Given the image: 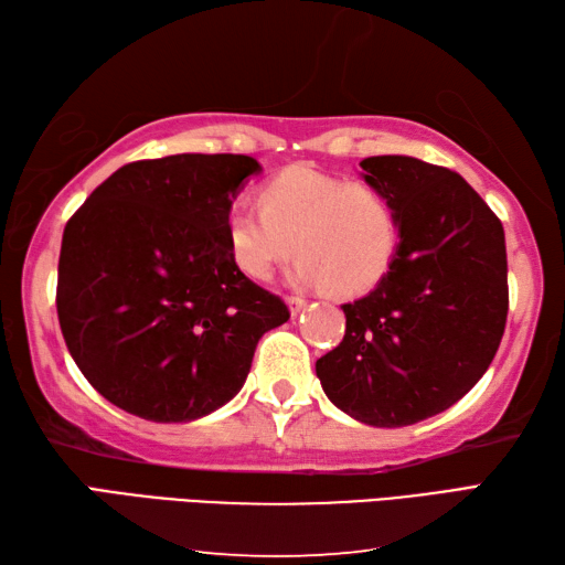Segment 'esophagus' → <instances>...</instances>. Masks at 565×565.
I'll return each mask as SVG.
<instances>
[{
  "label": "esophagus",
  "instance_id": "1",
  "mask_svg": "<svg viewBox=\"0 0 565 565\" xmlns=\"http://www.w3.org/2000/svg\"><path fill=\"white\" fill-rule=\"evenodd\" d=\"M287 305H290V312L297 315V312H302V307L307 305V299L302 295H287Z\"/></svg>",
  "mask_w": 565,
  "mask_h": 565
}]
</instances>
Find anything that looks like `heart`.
Masks as SVG:
<instances>
[{"label":"heart","mask_w":565,"mask_h":565,"mask_svg":"<svg viewBox=\"0 0 565 565\" xmlns=\"http://www.w3.org/2000/svg\"><path fill=\"white\" fill-rule=\"evenodd\" d=\"M226 241L232 260L250 280L268 282L297 253V282L359 295L387 273L399 222L393 200L373 182L290 168L258 190V210H228Z\"/></svg>","instance_id":"obj_1"}]
</instances>
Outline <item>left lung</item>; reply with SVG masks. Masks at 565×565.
<instances>
[{
	"label": "left lung",
	"instance_id": "left-lung-1",
	"mask_svg": "<svg viewBox=\"0 0 565 565\" xmlns=\"http://www.w3.org/2000/svg\"><path fill=\"white\" fill-rule=\"evenodd\" d=\"M395 204L399 244L377 287L343 305L347 333L317 361L327 397L371 427H407L488 371L510 309L502 222L458 172L409 156L361 160Z\"/></svg>",
	"mask_w": 565,
	"mask_h": 565
}]
</instances>
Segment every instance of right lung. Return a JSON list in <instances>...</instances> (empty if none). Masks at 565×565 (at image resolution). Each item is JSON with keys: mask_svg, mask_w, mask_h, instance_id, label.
<instances>
[{"mask_svg": "<svg viewBox=\"0 0 565 565\" xmlns=\"http://www.w3.org/2000/svg\"><path fill=\"white\" fill-rule=\"evenodd\" d=\"M258 160L180 153L119 168L67 218L55 307L89 385L151 422H192L246 383L290 309L238 270L226 214Z\"/></svg>", "mask_w": 565, "mask_h": 565, "instance_id": "right-lung-1", "label": "right lung"}]
</instances>
